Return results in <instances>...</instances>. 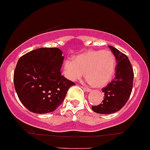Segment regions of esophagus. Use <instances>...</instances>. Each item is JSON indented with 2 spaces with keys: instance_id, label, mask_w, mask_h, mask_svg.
Returning <instances> with one entry per match:
<instances>
[{
  "instance_id": "1",
  "label": "esophagus",
  "mask_w": 150,
  "mask_h": 150,
  "mask_svg": "<svg viewBox=\"0 0 150 150\" xmlns=\"http://www.w3.org/2000/svg\"><path fill=\"white\" fill-rule=\"evenodd\" d=\"M83 88L84 89V90H85V91L87 92V93H89V92L91 91V90H90V88H86V87H83Z\"/></svg>"
}]
</instances>
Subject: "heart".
Listing matches in <instances>:
<instances>
[{
	"mask_svg": "<svg viewBox=\"0 0 150 150\" xmlns=\"http://www.w3.org/2000/svg\"><path fill=\"white\" fill-rule=\"evenodd\" d=\"M115 55L110 50H90L76 55L63 63L64 76L75 81L85 76L88 84L102 88L111 81L116 70Z\"/></svg>",
	"mask_w": 150,
	"mask_h": 150,
	"instance_id": "1",
	"label": "heart"
}]
</instances>
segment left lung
<instances>
[{"label": "left lung", "instance_id": "8db88e82", "mask_svg": "<svg viewBox=\"0 0 150 150\" xmlns=\"http://www.w3.org/2000/svg\"><path fill=\"white\" fill-rule=\"evenodd\" d=\"M110 50L116 57L115 78L103 89L104 98L100 105L92 107L99 114H112L121 110L130 96L132 90L134 72L127 56L112 46Z\"/></svg>", "mask_w": 150, "mask_h": 150}]
</instances>
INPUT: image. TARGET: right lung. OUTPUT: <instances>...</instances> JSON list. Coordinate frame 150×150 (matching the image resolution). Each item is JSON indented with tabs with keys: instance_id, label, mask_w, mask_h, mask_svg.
Returning <instances> with one entry per match:
<instances>
[{
	"instance_id": "obj_1",
	"label": "right lung",
	"mask_w": 150,
	"mask_h": 150,
	"mask_svg": "<svg viewBox=\"0 0 150 150\" xmlns=\"http://www.w3.org/2000/svg\"><path fill=\"white\" fill-rule=\"evenodd\" d=\"M57 47H40L25 54L14 71L15 89L20 101L38 114L53 112L75 83L61 75L64 57Z\"/></svg>"
}]
</instances>
